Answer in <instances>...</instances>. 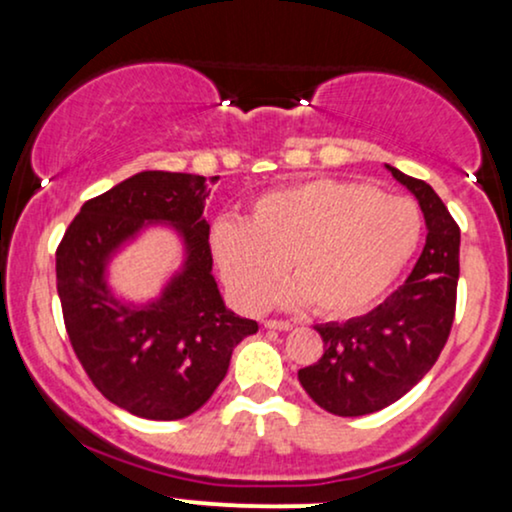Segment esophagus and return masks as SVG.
<instances>
[{"label":"esophagus","mask_w":512,"mask_h":512,"mask_svg":"<svg viewBox=\"0 0 512 512\" xmlns=\"http://www.w3.org/2000/svg\"><path fill=\"white\" fill-rule=\"evenodd\" d=\"M264 327L267 330H291V322L289 320H274V317H269V320H264Z\"/></svg>","instance_id":"1"}]
</instances>
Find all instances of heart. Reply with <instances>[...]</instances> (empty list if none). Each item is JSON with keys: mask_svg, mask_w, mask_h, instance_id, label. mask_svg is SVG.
I'll return each instance as SVG.
<instances>
[{"mask_svg": "<svg viewBox=\"0 0 512 512\" xmlns=\"http://www.w3.org/2000/svg\"><path fill=\"white\" fill-rule=\"evenodd\" d=\"M419 238L414 202L363 182L322 178L267 192L252 204L250 221H216L211 250L228 289L248 308L267 301L286 262L296 279L286 301L351 317L395 284Z\"/></svg>", "mask_w": 512, "mask_h": 512, "instance_id": "obj_1", "label": "heart"}]
</instances>
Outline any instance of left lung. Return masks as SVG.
Returning <instances> with one entry per match:
<instances>
[{
	"label": "left lung",
	"mask_w": 512,
	"mask_h": 512,
	"mask_svg": "<svg viewBox=\"0 0 512 512\" xmlns=\"http://www.w3.org/2000/svg\"><path fill=\"white\" fill-rule=\"evenodd\" d=\"M387 168L419 199L426 245L385 303L342 325L315 327L325 351L298 370V380L317 407L337 416L373 414L407 395L438 361L455 320L460 226L431 185Z\"/></svg>",
	"instance_id": "obj_1"
}]
</instances>
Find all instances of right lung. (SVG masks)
Returning a JSON list of instances; mask_svg holds the SVG:
<instances>
[{
	"mask_svg": "<svg viewBox=\"0 0 512 512\" xmlns=\"http://www.w3.org/2000/svg\"><path fill=\"white\" fill-rule=\"evenodd\" d=\"M204 175L144 170L88 199L57 245L64 327L96 390L151 421L195 414L226 378L233 349L257 332L223 305L211 276ZM170 222L186 243V267L149 306L120 304L104 284L109 255L144 222Z\"/></svg>",
	"mask_w": 512,
	"mask_h": 512,
	"instance_id": "1",
	"label": "right lung"
}]
</instances>
